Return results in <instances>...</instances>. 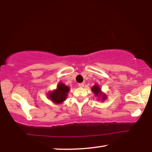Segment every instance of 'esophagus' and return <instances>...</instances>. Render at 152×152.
<instances>
[{
	"instance_id": "esophagus-1",
	"label": "esophagus",
	"mask_w": 152,
	"mask_h": 152,
	"mask_svg": "<svg viewBox=\"0 0 152 152\" xmlns=\"http://www.w3.org/2000/svg\"><path fill=\"white\" fill-rule=\"evenodd\" d=\"M78 86H79V87H81V88H82V87L84 86V83H79V84H78Z\"/></svg>"
}]
</instances>
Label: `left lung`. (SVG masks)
Listing matches in <instances>:
<instances>
[{"label":"left lung","mask_w":152,"mask_h":152,"mask_svg":"<svg viewBox=\"0 0 152 152\" xmlns=\"http://www.w3.org/2000/svg\"><path fill=\"white\" fill-rule=\"evenodd\" d=\"M91 91L94 93L95 96L99 98V99H98V101H104L107 99V95L104 94L103 92H102L101 87L98 85V84H94V85L91 88Z\"/></svg>","instance_id":"1"}]
</instances>
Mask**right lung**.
Returning a JSON list of instances; mask_svg holds the SVG:
<instances>
[{
    "mask_svg": "<svg viewBox=\"0 0 152 152\" xmlns=\"http://www.w3.org/2000/svg\"><path fill=\"white\" fill-rule=\"evenodd\" d=\"M69 91L70 87L65 85L62 82H59L57 88L48 92V98L54 104H60L66 101Z\"/></svg>",
    "mask_w": 152,
    "mask_h": 152,
    "instance_id": "add662e5",
    "label": "right lung"
}]
</instances>
